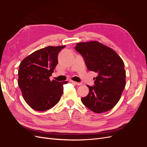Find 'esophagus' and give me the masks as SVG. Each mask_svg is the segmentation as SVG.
<instances>
[{
    "label": "esophagus",
    "instance_id": "1",
    "mask_svg": "<svg viewBox=\"0 0 147 147\" xmlns=\"http://www.w3.org/2000/svg\"><path fill=\"white\" fill-rule=\"evenodd\" d=\"M70 83H72V84H76V85H78V86H80V85H82V83H78V82H74L72 80H70Z\"/></svg>",
    "mask_w": 147,
    "mask_h": 147
}]
</instances>
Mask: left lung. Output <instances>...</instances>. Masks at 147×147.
<instances>
[{"label":"left lung","instance_id":"obj_1","mask_svg":"<svg viewBox=\"0 0 147 147\" xmlns=\"http://www.w3.org/2000/svg\"><path fill=\"white\" fill-rule=\"evenodd\" d=\"M75 50L84 60L87 69L97 73L94 85L81 100L97 113L107 112L119 101L126 85V72L121 57L112 49L96 41L77 44Z\"/></svg>","mask_w":147,"mask_h":147}]
</instances>
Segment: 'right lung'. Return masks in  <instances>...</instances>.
Wrapping results in <instances>:
<instances>
[{
    "instance_id": "1",
    "label": "right lung",
    "mask_w": 147,
    "mask_h": 147,
    "mask_svg": "<svg viewBox=\"0 0 147 147\" xmlns=\"http://www.w3.org/2000/svg\"><path fill=\"white\" fill-rule=\"evenodd\" d=\"M65 46L47 47L32 53L19 65L18 83L23 98L31 108L45 111L57 104L67 82L50 80L58 63L59 53Z\"/></svg>"
}]
</instances>
